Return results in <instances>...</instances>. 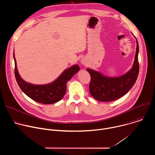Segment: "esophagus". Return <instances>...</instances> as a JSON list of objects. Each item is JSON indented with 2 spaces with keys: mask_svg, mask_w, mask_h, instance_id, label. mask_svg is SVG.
Here are the masks:
<instances>
[{
  "mask_svg": "<svg viewBox=\"0 0 155 155\" xmlns=\"http://www.w3.org/2000/svg\"><path fill=\"white\" fill-rule=\"evenodd\" d=\"M81 63H82L83 64H85V61H84V59H81Z\"/></svg>",
  "mask_w": 155,
  "mask_h": 155,
  "instance_id": "esophagus-1",
  "label": "esophagus"
}]
</instances>
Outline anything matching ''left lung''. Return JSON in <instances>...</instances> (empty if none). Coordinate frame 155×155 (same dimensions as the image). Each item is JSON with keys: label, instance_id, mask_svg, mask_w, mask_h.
Here are the masks:
<instances>
[{"label": "left lung", "instance_id": "obj_1", "mask_svg": "<svg viewBox=\"0 0 155 155\" xmlns=\"http://www.w3.org/2000/svg\"><path fill=\"white\" fill-rule=\"evenodd\" d=\"M136 42L137 48L133 66L124 75L116 78H109L95 71L86 69L91 75L90 92L95 99L102 102L117 100L125 95L134 86L139 72V44L137 39Z\"/></svg>", "mask_w": 155, "mask_h": 155}]
</instances>
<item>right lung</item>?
Masks as SVG:
<instances>
[{"instance_id": "obj_1", "label": "right lung", "mask_w": 155, "mask_h": 155, "mask_svg": "<svg viewBox=\"0 0 155 155\" xmlns=\"http://www.w3.org/2000/svg\"><path fill=\"white\" fill-rule=\"evenodd\" d=\"M13 56L15 75L21 90L34 101L43 104H54L61 100L66 92V83L80 70L79 66L75 65L65 70L53 83L43 85L32 84L21 78L18 72L14 53Z\"/></svg>"}]
</instances>
